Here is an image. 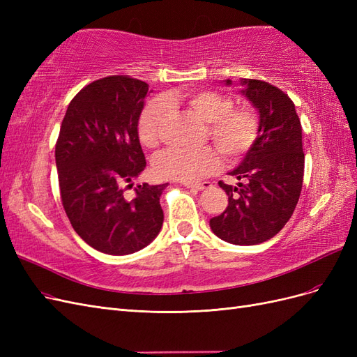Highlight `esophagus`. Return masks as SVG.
Returning a JSON list of instances; mask_svg holds the SVG:
<instances>
[{
    "label": "esophagus",
    "mask_w": 357,
    "mask_h": 357,
    "mask_svg": "<svg viewBox=\"0 0 357 357\" xmlns=\"http://www.w3.org/2000/svg\"><path fill=\"white\" fill-rule=\"evenodd\" d=\"M185 186L189 189H197V190H204V189H208L213 185L210 181H201V183H185Z\"/></svg>",
    "instance_id": "34e87169"
}]
</instances>
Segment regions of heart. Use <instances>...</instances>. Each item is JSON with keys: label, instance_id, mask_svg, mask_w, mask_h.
Here are the masks:
<instances>
[{"label": "heart", "instance_id": "heart-1", "mask_svg": "<svg viewBox=\"0 0 357 357\" xmlns=\"http://www.w3.org/2000/svg\"><path fill=\"white\" fill-rule=\"evenodd\" d=\"M174 102L186 104L204 122H207L205 137L228 160H236L253 147L259 135L257 116L248 109H236L228 95L210 89H190L172 92L164 100L149 101L137 121L139 143L153 149L160 142L162 125L165 122L168 107ZM220 168V155L213 147L198 150L168 149L153 159L158 177L195 181L211 176Z\"/></svg>", "mask_w": 357, "mask_h": 357}]
</instances>
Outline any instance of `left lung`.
Instances as JSON below:
<instances>
[{"label": "left lung", "instance_id": "left-lung-1", "mask_svg": "<svg viewBox=\"0 0 357 357\" xmlns=\"http://www.w3.org/2000/svg\"><path fill=\"white\" fill-rule=\"evenodd\" d=\"M241 83L259 110V135L240 167L229 172L238 186L219 181L229 204L210 226L226 243L253 245L273 238L294 214L304 180V152L301 121L289 95L264 80Z\"/></svg>", "mask_w": 357, "mask_h": 357}]
</instances>
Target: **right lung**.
Listing matches in <instances>:
<instances>
[{"label": "right lung", "instance_id": "add662e5", "mask_svg": "<svg viewBox=\"0 0 357 357\" xmlns=\"http://www.w3.org/2000/svg\"><path fill=\"white\" fill-rule=\"evenodd\" d=\"M147 83L129 75L95 80L74 96L55 146L61 199L73 229L95 250L131 255L152 243L164 223L165 185L125 190L146 168L137 135Z\"/></svg>", "mask_w": 357, "mask_h": 357}]
</instances>
